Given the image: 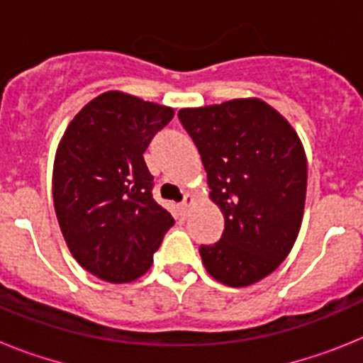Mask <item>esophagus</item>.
<instances>
[{
    "instance_id": "obj_1",
    "label": "esophagus",
    "mask_w": 363,
    "mask_h": 363,
    "mask_svg": "<svg viewBox=\"0 0 363 363\" xmlns=\"http://www.w3.org/2000/svg\"><path fill=\"white\" fill-rule=\"evenodd\" d=\"M194 203H196V198H194V194L187 192V194H185V196H184V201H182V209H184L185 213H187V211L191 209V207Z\"/></svg>"
}]
</instances>
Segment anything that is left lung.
I'll return each instance as SVG.
<instances>
[{"instance_id": "left-lung-1", "label": "left lung", "mask_w": 363, "mask_h": 363, "mask_svg": "<svg viewBox=\"0 0 363 363\" xmlns=\"http://www.w3.org/2000/svg\"><path fill=\"white\" fill-rule=\"evenodd\" d=\"M179 121L200 150L225 230L200 256L214 280L247 287L287 258L300 233L307 158L293 125L259 98L187 107Z\"/></svg>"}]
</instances>
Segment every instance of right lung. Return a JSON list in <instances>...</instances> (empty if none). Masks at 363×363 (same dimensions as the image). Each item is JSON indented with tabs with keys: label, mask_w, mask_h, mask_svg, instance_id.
I'll return each instance as SVG.
<instances>
[{
	"label": "right lung",
	"mask_w": 363,
	"mask_h": 363,
	"mask_svg": "<svg viewBox=\"0 0 363 363\" xmlns=\"http://www.w3.org/2000/svg\"><path fill=\"white\" fill-rule=\"evenodd\" d=\"M174 108L121 91L91 99L67 125L52 169L57 223L74 259L129 284L152 265L174 218L152 198L143 152Z\"/></svg>",
	"instance_id": "obj_1"
}]
</instances>
